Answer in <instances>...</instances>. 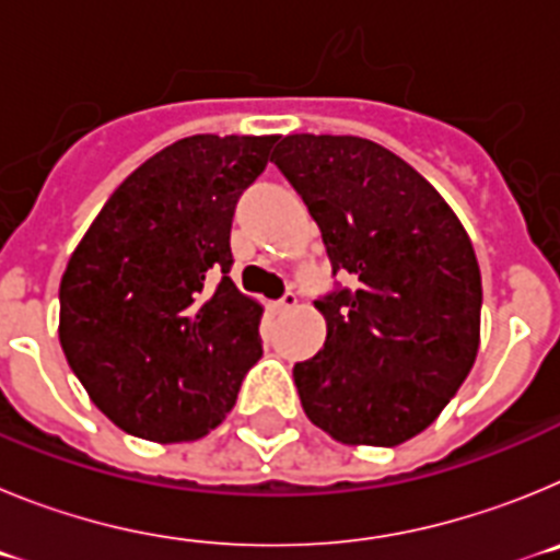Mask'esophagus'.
Listing matches in <instances>:
<instances>
[{
    "mask_svg": "<svg viewBox=\"0 0 560 560\" xmlns=\"http://www.w3.org/2000/svg\"><path fill=\"white\" fill-rule=\"evenodd\" d=\"M275 308L277 311H294L296 308V294H294V291H285V294L280 296V300H277V303H275Z\"/></svg>",
    "mask_w": 560,
    "mask_h": 560,
    "instance_id": "esophagus-1",
    "label": "esophagus"
}]
</instances>
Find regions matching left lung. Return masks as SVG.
<instances>
[{"label":"left lung","mask_w":560,"mask_h":560,"mask_svg":"<svg viewBox=\"0 0 560 560\" xmlns=\"http://www.w3.org/2000/svg\"><path fill=\"white\" fill-rule=\"evenodd\" d=\"M271 162L348 285L316 300L325 348L294 364L311 423L339 443L398 446L443 412L479 348L482 280L468 232L415 167L361 137L291 133Z\"/></svg>","instance_id":"8db88e82"}]
</instances>
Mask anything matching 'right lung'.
I'll return each mask as SVG.
<instances>
[{"mask_svg":"<svg viewBox=\"0 0 560 560\" xmlns=\"http://www.w3.org/2000/svg\"><path fill=\"white\" fill-rule=\"evenodd\" d=\"M277 137L196 133L112 192L61 277V348L114 427L182 443L235 407L264 308L232 283L241 192Z\"/></svg>","mask_w":560,"mask_h":560,"instance_id":"obj_1","label":"right lung"}]
</instances>
